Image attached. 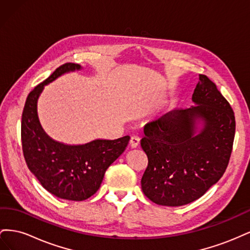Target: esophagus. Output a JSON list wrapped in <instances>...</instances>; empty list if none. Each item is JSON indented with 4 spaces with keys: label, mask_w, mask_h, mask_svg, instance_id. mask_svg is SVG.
<instances>
[{
    "label": "esophagus",
    "mask_w": 250,
    "mask_h": 250,
    "mask_svg": "<svg viewBox=\"0 0 250 250\" xmlns=\"http://www.w3.org/2000/svg\"><path fill=\"white\" fill-rule=\"evenodd\" d=\"M129 145L131 148H137L140 145V139L138 137H131L129 141Z\"/></svg>",
    "instance_id": "obj_1"
}]
</instances>
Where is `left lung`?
I'll use <instances>...</instances> for the list:
<instances>
[{
    "label": "left lung",
    "instance_id": "8db88e82",
    "mask_svg": "<svg viewBox=\"0 0 250 250\" xmlns=\"http://www.w3.org/2000/svg\"><path fill=\"white\" fill-rule=\"evenodd\" d=\"M192 100L197 106L173 109L144 127L141 146L148 166L142 190L160 206L180 207L200 198L229 163L236 131L229 103L206 75H199ZM198 118L205 125L195 135Z\"/></svg>",
    "mask_w": 250,
    "mask_h": 250
}]
</instances>
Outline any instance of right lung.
Instances as JSON below:
<instances>
[{"instance_id": "right-lung-1", "label": "right lung", "mask_w": 250, "mask_h": 250, "mask_svg": "<svg viewBox=\"0 0 250 250\" xmlns=\"http://www.w3.org/2000/svg\"><path fill=\"white\" fill-rule=\"evenodd\" d=\"M77 63L66 62L36 85L27 97L21 115V147L25 161L47 191L57 197L82 201L93 196L109 166L124 152L130 137L117 140H95L71 146L50 139L37 117V99L43 86L63 73L79 70Z\"/></svg>"}]
</instances>
